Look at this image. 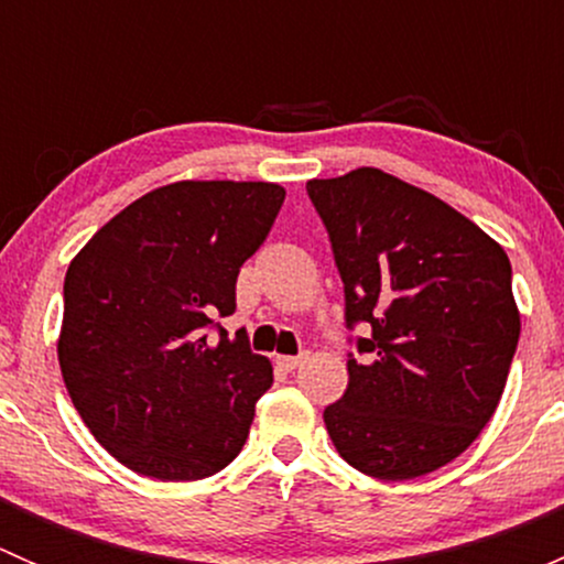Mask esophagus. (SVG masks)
Listing matches in <instances>:
<instances>
[{
  "label": "esophagus",
  "instance_id": "34e87169",
  "mask_svg": "<svg viewBox=\"0 0 564 564\" xmlns=\"http://www.w3.org/2000/svg\"><path fill=\"white\" fill-rule=\"evenodd\" d=\"M305 360H308V355H305V351H303V355H300V357H278L275 362L283 368V371H294V368L303 366Z\"/></svg>",
  "mask_w": 564,
  "mask_h": 564
}]
</instances>
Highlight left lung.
<instances>
[{
  "label": "left lung",
  "instance_id": "1",
  "mask_svg": "<svg viewBox=\"0 0 564 564\" xmlns=\"http://www.w3.org/2000/svg\"><path fill=\"white\" fill-rule=\"evenodd\" d=\"M333 242L346 322L368 324L366 360L324 409L346 464L412 480L480 436L508 382L521 333L510 259L497 240L434 193L362 166L311 180Z\"/></svg>",
  "mask_w": 564,
  "mask_h": 564
}]
</instances>
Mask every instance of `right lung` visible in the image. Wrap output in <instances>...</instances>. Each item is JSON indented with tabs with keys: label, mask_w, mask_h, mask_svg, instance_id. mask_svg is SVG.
I'll use <instances>...</instances> for the list:
<instances>
[{
	"label": "right lung",
	"mask_w": 564,
	"mask_h": 564,
	"mask_svg": "<svg viewBox=\"0 0 564 564\" xmlns=\"http://www.w3.org/2000/svg\"><path fill=\"white\" fill-rule=\"evenodd\" d=\"M275 182L180 180L93 235L65 275L59 355L73 406L119 464L158 480H202L248 440L272 366L235 314V283L270 235Z\"/></svg>",
	"instance_id": "obj_1"
}]
</instances>
